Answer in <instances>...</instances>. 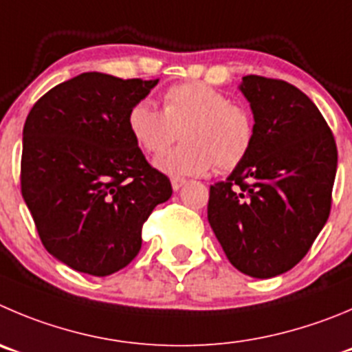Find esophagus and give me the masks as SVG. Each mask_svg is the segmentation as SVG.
Instances as JSON below:
<instances>
[{"label": "esophagus", "instance_id": "esophagus-1", "mask_svg": "<svg viewBox=\"0 0 352 352\" xmlns=\"http://www.w3.org/2000/svg\"><path fill=\"white\" fill-rule=\"evenodd\" d=\"M186 184V179H180V177H173L172 179V187H173V191H179L180 187Z\"/></svg>", "mask_w": 352, "mask_h": 352}]
</instances>
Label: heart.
I'll return each mask as SVG.
<instances>
[{"mask_svg":"<svg viewBox=\"0 0 352 352\" xmlns=\"http://www.w3.org/2000/svg\"><path fill=\"white\" fill-rule=\"evenodd\" d=\"M163 111L140 100L130 107L126 124L140 149L160 154L175 142L182 146L154 161L170 177L205 175L215 166L231 172L250 154L255 120L248 107L201 81L173 85L161 97Z\"/></svg>","mask_w":352,"mask_h":352,"instance_id":"obj_1","label":"heart"}]
</instances>
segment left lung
<instances>
[{"mask_svg":"<svg viewBox=\"0 0 352 352\" xmlns=\"http://www.w3.org/2000/svg\"><path fill=\"white\" fill-rule=\"evenodd\" d=\"M255 142L241 165L210 186L208 222L229 262L252 278L297 265L327 224L337 146L314 102L297 87L243 78Z\"/></svg>","mask_w":352,"mask_h":352,"instance_id":"left-lung-1","label":"left lung"}]
</instances>
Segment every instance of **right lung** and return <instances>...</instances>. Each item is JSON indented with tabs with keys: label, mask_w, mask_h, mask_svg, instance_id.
Listing matches in <instances>:
<instances>
[{
	"label": "right lung",
	"mask_w": 352,
	"mask_h": 352,
	"mask_svg": "<svg viewBox=\"0 0 352 352\" xmlns=\"http://www.w3.org/2000/svg\"><path fill=\"white\" fill-rule=\"evenodd\" d=\"M160 80L83 72L43 95L22 131L21 187L48 254L109 276L142 246V226L172 184L147 163L128 111Z\"/></svg>",
	"instance_id": "right-lung-1"
}]
</instances>
